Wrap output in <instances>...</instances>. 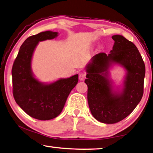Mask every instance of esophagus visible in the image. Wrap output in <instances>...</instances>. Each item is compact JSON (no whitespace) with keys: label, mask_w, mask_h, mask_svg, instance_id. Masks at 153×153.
<instances>
[{"label":"esophagus","mask_w":153,"mask_h":153,"mask_svg":"<svg viewBox=\"0 0 153 153\" xmlns=\"http://www.w3.org/2000/svg\"><path fill=\"white\" fill-rule=\"evenodd\" d=\"M85 78V72H81L79 74V79L80 81H83L84 79Z\"/></svg>","instance_id":"esophagus-1"}]
</instances>
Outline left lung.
Segmentation results:
<instances>
[{
    "instance_id": "obj_1",
    "label": "left lung",
    "mask_w": 153,
    "mask_h": 153,
    "mask_svg": "<svg viewBox=\"0 0 153 153\" xmlns=\"http://www.w3.org/2000/svg\"><path fill=\"white\" fill-rule=\"evenodd\" d=\"M109 54L99 53L86 67L85 83L88 85V102L90 112L97 121L104 123L119 122L133 111L143 94L145 64L132 42L121 35H114ZM112 63H119L127 70L122 92L116 93L108 79Z\"/></svg>"
}]
</instances>
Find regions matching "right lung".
Returning <instances> with one entry per match:
<instances>
[{
  "instance_id": "obj_1",
  "label": "right lung",
  "mask_w": 153,
  "mask_h": 153,
  "mask_svg": "<svg viewBox=\"0 0 153 153\" xmlns=\"http://www.w3.org/2000/svg\"><path fill=\"white\" fill-rule=\"evenodd\" d=\"M58 33L46 31L31 36L24 41L12 70L13 96L28 115L39 120H50L59 116L68 97L79 81V75L61 79L50 84L39 82L33 76L31 61L39 41L52 39Z\"/></svg>"
}]
</instances>
